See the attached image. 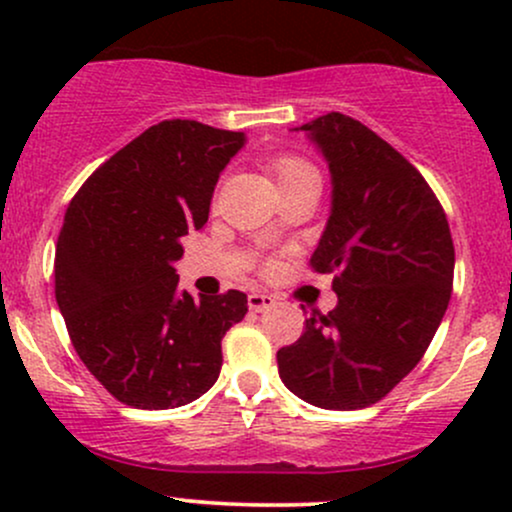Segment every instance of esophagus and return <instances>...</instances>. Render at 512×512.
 Returning a JSON list of instances; mask_svg holds the SVG:
<instances>
[{"instance_id": "obj_1", "label": "esophagus", "mask_w": 512, "mask_h": 512, "mask_svg": "<svg viewBox=\"0 0 512 512\" xmlns=\"http://www.w3.org/2000/svg\"><path fill=\"white\" fill-rule=\"evenodd\" d=\"M274 303V296H267V293H250L248 296V308L252 313H264V310L272 308Z\"/></svg>"}]
</instances>
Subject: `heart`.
Returning a JSON list of instances; mask_svg holds the SVG:
<instances>
[{"label": "heart", "instance_id": "heart-1", "mask_svg": "<svg viewBox=\"0 0 512 512\" xmlns=\"http://www.w3.org/2000/svg\"><path fill=\"white\" fill-rule=\"evenodd\" d=\"M274 170H276V178H279V182H281V180L293 178V175L308 173V170H313V166H308V163L301 161V158L284 156L274 163Z\"/></svg>", "mask_w": 512, "mask_h": 512}]
</instances>
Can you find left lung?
<instances>
[{
	"instance_id": "1",
	"label": "left lung",
	"mask_w": 512,
	"mask_h": 512,
	"mask_svg": "<svg viewBox=\"0 0 512 512\" xmlns=\"http://www.w3.org/2000/svg\"><path fill=\"white\" fill-rule=\"evenodd\" d=\"M303 132L327 161L330 219L310 257L337 308L276 351L279 378L320 409L380 402L426 354L450 303L455 248L421 173L366 125L327 113Z\"/></svg>"
}]
</instances>
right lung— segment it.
I'll use <instances>...</instances> for the list:
<instances>
[{"instance_id":"add662e5","label":"right lung","mask_w":512,"mask_h":512,"mask_svg":"<svg viewBox=\"0 0 512 512\" xmlns=\"http://www.w3.org/2000/svg\"><path fill=\"white\" fill-rule=\"evenodd\" d=\"M248 137L163 120L110 156L69 204L55 296L84 366L134 409L195 402L221 373V339L248 313L228 291H180L182 238L209 219L223 168Z\"/></svg>"}]
</instances>
